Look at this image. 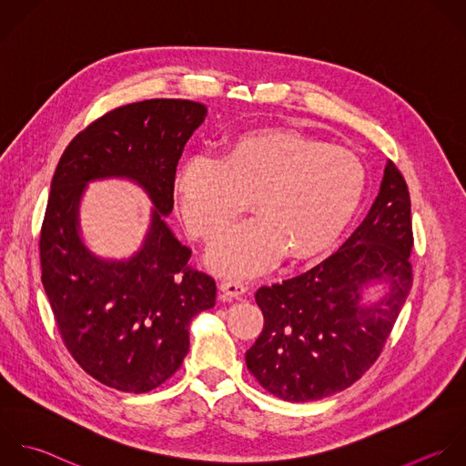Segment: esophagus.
Masks as SVG:
<instances>
[{
    "instance_id": "34e87169",
    "label": "esophagus",
    "mask_w": 466,
    "mask_h": 466,
    "mask_svg": "<svg viewBox=\"0 0 466 466\" xmlns=\"http://www.w3.org/2000/svg\"><path fill=\"white\" fill-rule=\"evenodd\" d=\"M219 290H221L225 296H230V298H241V296L247 292V285H245V283H241V281L225 279V281H221Z\"/></svg>"
}]
</instances>
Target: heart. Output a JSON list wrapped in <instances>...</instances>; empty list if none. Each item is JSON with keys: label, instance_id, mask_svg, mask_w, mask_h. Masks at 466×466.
I'll return each instance as SVG.
<instances>
[{"label": "heart", "instance_id": "b5f03b06", "mask_svg": "<svg viewBox=\"0 0 466 466\" xmlns=\"http://www.w3.org/2000/svg\"><path fill=\"white\" fill-rule=\"evenodd\" d=\"M367 168L345 147L289 128H259L228 139L218 159L194 156L174 176V198L188 232L216 239L250 199L256 218L234 227L207 254L227 276H254L283 252L292 261L323 254L358 212Z\"/></svg>", "mask_w": 466, "mask_h": 466}]
</instances>
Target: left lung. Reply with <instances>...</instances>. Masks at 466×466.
Returning <instances> with one entry per match:
<instances>
[{
    "mask_svg": "<svg viewBox=\"0 0 466 466\" xmlns=\"http://www.w3.org/2000/svg\"><path fill=\"white\" fill-rule=\"evenodd\" d=\"M412 216L405 177L387 161L380 194L338 252L314 268L261 287L265 327L245 361L285 401H316L354 385L380 358L412 289ZM383 286L378 302L369 288Z\"/></svg>",
    "mask_w": 466,
    "mask_h": 466,
    "instance_id": "obj_1",
    "label": "left lung"
}]
</instances>
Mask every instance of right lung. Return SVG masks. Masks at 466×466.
Instances as JSON below:
<instances>
[{"mask_svg": "<svg viewBox=\"0 0 466 466\" xmlns=\"http://www.w3.org/2000/svg\"><path fill=\"white\" fill-rule=\"evenodd\" d=\"M207 106L145 99L114 108L65 148L39 236L41 283L59 334L99 383L143 394L167 381L188 352L190 321L216 303V281L188 267L190 248L168 228L174 176ZM121 177L151 198V225L128 260L94 255L80 238L78 203L90 180Z\"/></svg>", "mask_w": 466, "mask_h": 466, "instance_id": "1", "label": "right lung"}]
</instances>
